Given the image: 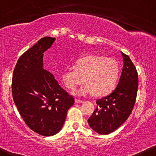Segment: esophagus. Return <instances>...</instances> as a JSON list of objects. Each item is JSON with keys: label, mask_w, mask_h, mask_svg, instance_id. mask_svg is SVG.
Returning <instances> with one entry per match:
<instances>
[{"label": "esophagus", "mask_w": 156, "mask_h": 156, "mask_svg": "<svg viewBox=\"0 0 156 156\" xmlns=\"http://www.w3.org/2000/svg\"><path fill=\"white\" fill-rule=\"evenodd\" d=\"M75 103H83V101L82 100H80V99H75Z\"/></svg>", "instance_id": "esophagus-1"}]
</instances>
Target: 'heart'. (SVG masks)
Wrapping results in <instances>:
<instances>
[{"label": "heart", "instance_id": "1", "mask_svg": "<svg viewBox=\"0 0 156 156\" xmlns=\"http://www.w3.org/2000/svg\"><path fill=\"white\" fill-rule=\"evenodd\" d=\"M75 67L66 69L63 73L62 81L69 90L86 82L87 84L76 90V95H104L115 87L119 75L117 61L111 58L100 55H88L79 59Z\"/></svg>", "mask_w": 156, "mask_h": 156}]
</instances>
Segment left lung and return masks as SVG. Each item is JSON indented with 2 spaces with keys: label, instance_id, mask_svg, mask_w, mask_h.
Listing matches in <instances>:
<instances>
[{
  "label": "left lung",
  "instance_id": "1",
  "mask_svg": "<svg viewBox=\"0 0 156 156\" xmlns=\"http://www.w3.org/2000/svg\"><path fill=\"white\" fill-rule=\"evenodd\" d=\"M124 61L121 77L115 89L96 101L97 108L88 124L98 134L115 130L130 115L135 105L138 86V73L129 57L121 52Z\"/></svg>",
  "mask_w": 156,
  "mask_h": 156
}]
</instances>
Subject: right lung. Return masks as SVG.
Wrapping results in <instances>:
<instances>
[{"instance_id":"obj_1","label":"right lung","mask_w":156,"mask_h":156,"mask_svg":"<svg viewBox=\"0 0 156 156\" xmlns=\"http://www.w3.org/2000/svg\"><path fill=\"white\" fill-rule=\"evenodd\" d=\"M55 41L40 39L18 59L12 75L14 102L26 124L44 136L61 130L74 98L61 88L54 75L44 69V53Z\"/></svg>"}]
</instances>
